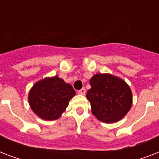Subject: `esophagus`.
<instances>
[{
  "label": "esophagus",
  "instance_id": "1",
  "mask_svg": "<svg viewBox=\"0 0 159 159\" xmlns=\"http://www.w3.org/2000/svg\"><path fill=\"white\" fill-rule=\"evenodd\" d=\"M77 93L79 95H85L86 94V89H85V88H82V89L79 90V91L77 92Z\"/></svg>",
  "mask_w": 159,
  "mask_h": 159
}]
</instances>
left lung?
<instances>
[{
    "label": "left lung",
    "instance_id": "8db88e82",
    "mask_svg": "<svg viewBox=\"0 0 159 159\" xmlns=\"http://www.w3.org/2000/svg\"><path fill=\"white\" fill-rule=\"evenodd\" d=\"M90 85L87 99L98 120L115 123L129 111L133 102L132 92L123 79L110 73H97L90 80Z\"/></svg>",
    "mask_w": 159,
    "mask_h": 159
}]
</instances>
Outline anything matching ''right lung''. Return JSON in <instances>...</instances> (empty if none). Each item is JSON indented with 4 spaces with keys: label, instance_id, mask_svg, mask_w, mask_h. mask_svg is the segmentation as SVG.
Returning a JSON list of instances; mask_svg holds the SVG:
<instances>
[{
    "label": "right lung",
    "instance_id": "1",
    "mask_svg": "<svg viewBox=\"0 0 159 159\" xmlns=\"http://www.w3.org/2000/svg\"><path fill=\"white\" fill-rule=\"evenodd\" d=\"M74 89L57 76L44 77L30 90L29 104L36 116L44 120H54L66 111Z\"/></svg>",
    "mask_w": 159,
    "mask_h": 159
}]
</instances>
